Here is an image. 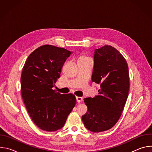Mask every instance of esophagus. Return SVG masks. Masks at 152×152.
Returning <instances> with one entry per match:
<instances>
[{"label":"esophagus","instance_id":"esophagus-1","mask_svg":"<svg viewBox=\"0 0 152 152\" xmlns=\"http://www.w3.org/2000/svg\"><path fill=\"white\" fill-rule=\"evenodd\" d=\"M76 100H77V103H80L83 100V99L81 97H76Z\"/></svg>","mask_w":152,"mask_h":152}]
</instances>
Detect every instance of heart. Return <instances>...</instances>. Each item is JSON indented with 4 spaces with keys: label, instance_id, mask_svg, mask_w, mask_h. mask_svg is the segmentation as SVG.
Wrapping results in <instances>:
<instances>
[{
    "label": "heart",
    "instance_id": "heart-1",
    "mask_svg": "<svg viewBox=\"0 0 152 152\" xmlns=\"http://www.w3.org/2000/svg\"><path fill=\"white\" fill-rule=\"evenodd\" d=\"M89 59V58H86V57H85V56H80L79 60H80V59Z\"/></svg>",
    "mask_w": 152,
    "mask_h": 152
}]
</instances>
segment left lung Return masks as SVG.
<instances>
[{
    "mask_svg": "<svg viewBox=\"0 0 152 152\" xmlns=\"http://www.w3.org/2000/svg\"><path fill=\"white\" fill-rule=\"evenodd\" d=\"M92 81L100 88L97 96L84 99L88 111L82 119L86 129L97 133L117 123L129 94L127 64L114 48L105 45L94 50Z\"/></svg>",
    "mask_w": 152,
    "mask_h": 152,
    "instance_id": "left-lung-1",
    "label": "left lung"
}]
</instances>
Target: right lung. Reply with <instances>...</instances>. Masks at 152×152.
I'll list each match as a JSON object with an SVG mask.
<instances>
[{
	"label": "right lung",
	"mask_w": 152,
	"mask_h": 152,
	"mask_svg": "<svg viewBox=\"0 0 152 152\" xmlns=\"http://www.w3.org/2000/svg\"><path fill=\"white\" fill-rule=\"evenodd\" d=\"M72 52L52 45L39 47L27 58L21 76V96L34 123L43 131L62 128L75 107L73 94H61L52 88Z\"/></svg>",
	"instance_id": "1"
}]
</instances>
